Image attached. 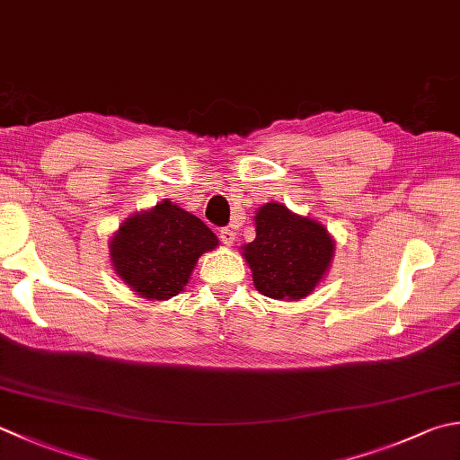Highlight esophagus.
Here are the masks:
<instances>
[{
	"mask_svg": "<svg viewBox=\"0 0 460 460\" xmlns=\"http://www.w3.org/2000/svg\"><path fill=\"white\" fill-rule=\"evenodd\" d=\"M219 239L223 241V245H233V243H235V231L233 229H229V227H225V229H221L219 231Z\"/></svg>",
	"mask_w": 460,
	"mask_h": 460,
	"instance_id": "1",
	"label": "esophagus"
}]
</instances>
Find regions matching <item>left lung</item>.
Listing matches in <instances>:
<instances>
[{
  "label": "left lung",
  "mask_w": 460,
  "mask_h": 460,
  "mask_svg": "<svg viewBox=\"0 0 460 460\" xmlns=\"http://www.w3.org/2000/svg\"><path fill=\"white\" fill-rule=\"evenodd\" d=\"M253 221L257 235L243 245V257L253 271L257 291L287 301L311 295L335 255V241L325 225L281 203L259 207Z\"/></svg>",
  "instance_id": "obj_1"
}]
</instances>
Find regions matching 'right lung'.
<instances>
[{"instance_id": "1", "label": "right lung", "mask_w": 460, "mask_h": 460, "mask_svg": "<svg viewBox=\"0 0 460 460\" xmlns=\"http://www.w3.org/2000/svg\"><path fill=\"white\" fill-rule=\"evenodd\" d=\"M217 245L199 217L165 199L125 219L110 241V255L135 295L167 301L183 291L197 259Z\"/></svg>"}]
</instances>
